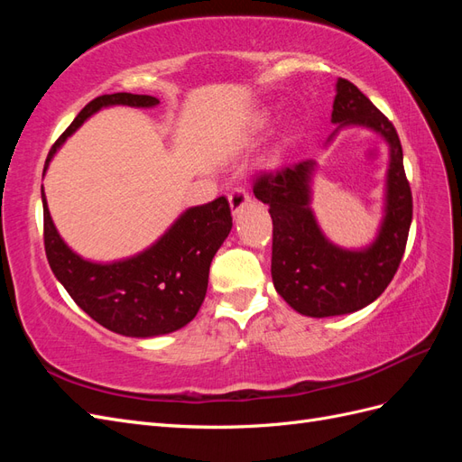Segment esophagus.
I'll list each match as a JSON object with an SVG mask.
<instances>
[{"instance_id":"34e87169","label":"esophagus","mask_w":462,"mask_h":462,"mask_svg":"<svg viewBox=\"0 0 462 462\" xmlns=\"http://www.w3.org/2000/svg\"><path fill=\"white\" fill-rule=\"evenodd\" d=\"M250 202V194L246 192L245 187H236L231 190L229 194V204H231V209L233 214H239L241 209Z\"/></svg>"}]
</instances>
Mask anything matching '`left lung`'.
Returning <instances> with one entry per match:
<instances>
[{
    "label": "left lung",
    "instance_id": "8db88e82",
    "mask_svg": "<svg viewBox=\"0 0 462 462\" xmlns=\"http://www.w3.org/2000/svg\"><path fill=\"white\" fill-rule=\"evenodd\" d=\"M331 121L339 123V129L362 125L380 133L389 144L385 217L368 248H339L319 231L310 209L316 162L263 171L253 189L254 197L270 206L273 221L275 291L291 309L310 318L351 314L380 297L399 268L412 221V192L393 123L346 79L337 80Z\"/></svg>",
    "mask_w": 462,
    "mask_h": 462
}]
</instances>
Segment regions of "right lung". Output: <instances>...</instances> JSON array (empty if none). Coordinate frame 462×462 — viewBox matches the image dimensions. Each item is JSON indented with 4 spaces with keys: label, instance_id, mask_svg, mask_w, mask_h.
Masks as SVG:
<instances>
[{
    "label": "right lung",
    "instance_id": "obj_1",
    "mask_svg": "<svg viewBox=\"0 0 462 462\" xmlns=\"http://www.w3.org/2000/svg\"><path fill=\"white\" fill-rule=\"evenodd\" d=\"M160 100L144 94H104L80 109L51 146L53 153L97 109L107 106L152 107ZM44 248L53 275L97 324L127 337H156L177 331L199 314L206 297L209 263L233 227L226 197L189 208L162 239L144 253L114 263H94L75 254L55 229L44 187Z\"/></svg>",
    "mask_w": 462,
    "mask_h": 462
}]
</instances>
